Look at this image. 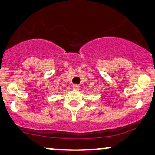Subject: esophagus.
<instances>
[{
  "instance_id": "34e87169",
  "label": "esophagus",
  "mask_w": 155,
  "mask_h": 155,
  "mask_svg": "<svg viewBox=\"0 0 155 155\" xmlns=\"http://www.w3.org/2000/svg\"><path fill=\"white\" fill-rule=\"evenodd\" d=\"M73 89L75 90H78L80 89V86L78 84H73Z\"/></svg>"
}]
</instances>
